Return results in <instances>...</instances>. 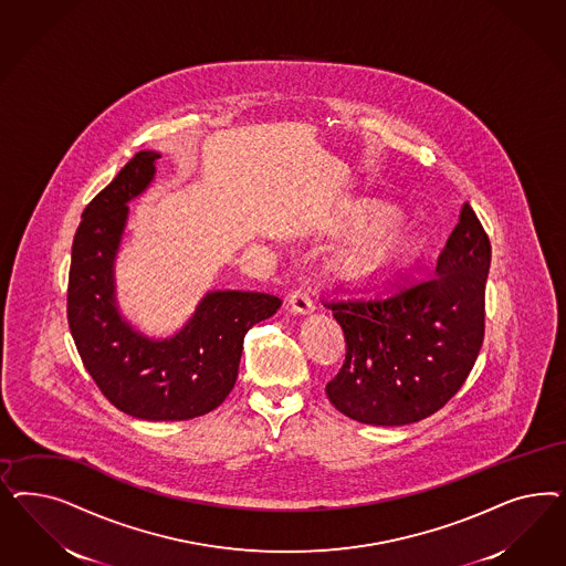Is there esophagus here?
<instances>
[{
  "label": "esophagus",
  "instance_id": "esophagus-1",
  "mask_svg": "<svg viewBox=\"0 0 566 566\" xmlns=\"http://www.w3.org/2000/svg\"><path fill=\"white\" fill-rule=\"evenodd\" d=\"M287 306H290V311H292L293 314H300V316H306V314L314 312V302H312L311 295L306 292H302V290L290 293Z\"/></svg>",
  "mask_w": 566,
  "mask_h": 566
}]
</instances>
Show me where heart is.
I'll return each mask as SVG.
<instances>
[{"label":"heart","instance_id":"obj_1","mask_svg":"<svg viewBox=\"0 0 566 566\" xmlns=\"http://www.w3.org/2000/svg\"><path fill=\"white\" fill-rule=\"evenodd\" d=\"M366 208L354 212L352 222L363 219ZM412 248V233L387 212H379L349 238L328 258L331 271L354 283H366L384 276Z\"/></svg>","mask_w":566,"mask_h":566}]
</instances>
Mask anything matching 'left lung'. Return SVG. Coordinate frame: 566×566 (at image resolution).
<instances>
[{"instance_id": "left-lung-1", "label": "left lung", "mask_w": 566, "mask_h": 566, "mask_svg": "<svg viewBox=\"0 0 566 566\" xmlns=\"http://www.w3.org/2000/svg\"><path fill=\"white\" fill-rule=\"evenodd\" d=\"M492 245L464 201L436 273L377 300L327 304L346 335V360L327 384L349 419L400 427L427 419L467 381L485 331Z\"/></svg>"}]
</instances>
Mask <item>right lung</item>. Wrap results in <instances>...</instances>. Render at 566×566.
Listing matches in <instances>:
<instances>
[{
  "mask_svg": "<svg viewBox=\"0 0 566 566\" xmlns=\"http://www.w3.org/2000/svg\"><path fill=\"white\" fill-rule=\"evenodd\" d=\"M158 151L128 160L85 208L69 274V325L93 381L120 412L142 420H189L219 408L238 381L243 337L279 311L276 295L208 292L177 333L149 337L116 300V255L128 201L156 179Z\"/></svg>",
  "mask_w": 566,
  "mask_h": 566,
  "instance_id": "right-lung-1",
  "label": "right lung"
}]
</instances>
